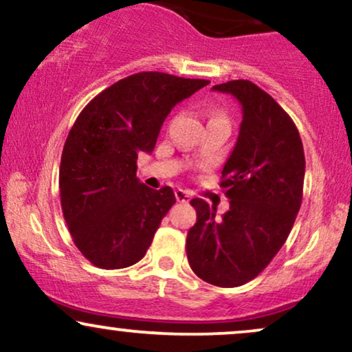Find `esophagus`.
<instances>
[{"mask_svg": "<svg viewBox=\"0 0 352 352\" xmlns=\"http://www.w3.org/2000/svg\"><path fill=\"white\" fill-rule=\"evenodd\" d=\"M175 199L179 201H188L190 200V193L187 192V190L177 188L175 190Z\"/></svg>", "mask_w": 352, "mask_h": 352, "instance_id": "obj_1", "label": "esophagus"}]
</instances>
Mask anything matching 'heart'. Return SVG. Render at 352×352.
<instances>
[{
    "label": "heart",
    "instance_id": "heart-1",
    "mask_svg": "<svg viewBox=\"0 0 352 352\" xmlns=\"http://www.w3.org/2000/svg\"><path fill=\"white\" fill-rule=\"evenodd\" d=\"M215 117H223V116H220V114H215V116L212 117V119H215Z\"/></svg>",
    "mask_w": 352,
    "mask_h": 352
}]
</instances>
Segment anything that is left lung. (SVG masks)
Masks as SVG:
<instances>
[{
	"instance_id": "left-lung-1",
	"label": "left lung",
	"mask_w": 352,
	"mask_h": 352,
	"mask_svg": "<svg viewBox=\"0 0 352 352\" xmlns=\"http://www.w3.org/2000/svg\"><path fill=\"white\" fill-rule=\"evenodd\" d=\"M243 109L240 134L221 170L230 210L220 218L205 200L190 201L197 223L188 230L187 258L210 285L235 288L256 278L280 252L300 212L305 151L293 119L252 80L213 86Z\"/></svg>"
}]
</instances>
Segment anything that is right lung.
<instances>
[{"instance_id":"obj_1","label":"right lung","mask_w":352,"mask_h":352,"mask_svg":"<svg viewBox=\"0 0 352 352\" xmlns=\"http://www.w3.org/2000/svg\"><path fill=\"white\" fill-rule=\"evenodd\" d=\"M207 84L137 72L104 89L76 119L60 157V208L72 241L94 266L127 268L145 256L175 195L140 184L137 157L153 151L172 107Z\"/></svg>"}]
</instances>
